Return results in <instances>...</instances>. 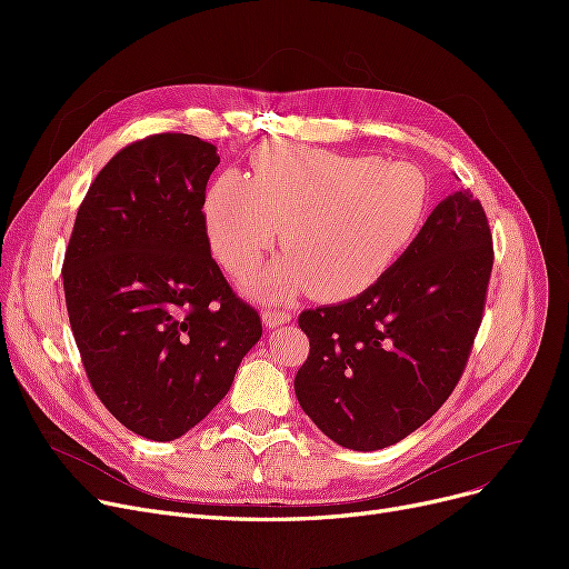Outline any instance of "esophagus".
<instances>
[{
  "label": "esophagus",
  "instance_id": "34e87169",
  "mask_svg": "<svg viewBox=\"0 0 569 569\" xmlns=\"http://www.w3.org/2000/svg\"><path fill=\"white\" fill-rule=\"evenodd\" d=\"M292 320V313L290 311H281V309H272V307H267L264 311H262V322L267 325V327H279V325H286V322H290Z\"/></svg>",
  "mask_w": 569,
  "mask_h": 569
}]
</instances>
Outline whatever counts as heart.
Masks as SVG:
<instances>
[{"instance_id": "heart-1", "label": "heart", "mask_w": 569, "mask_h": 569, "mask_svg": "<svg viewBox=\"0 0 569 569\" xmlns=\"http://www.w3.org/2000/svg\"><path fill=\"white\" fill-rule=\"evenodd\" d=\"M429 189L410 163L277 144L251 177L226 170L204 196L209 247L228 274L251 277L283 226L288 251L256 290L288 300L305 288L343 300L373 286L408 249Z\"/></svg>"}]
</instances>
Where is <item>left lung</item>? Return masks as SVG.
I'll use <instances>...</instances> for the list:
<instances>
[{
	"instance_id": "left-lung-1",
	"label": "left lung",
	"mask_w": 569,
	"mask_h": 569,
	"mask_svg": "<svg viewBox=\"0 0 569 569\" xmlns=\"http://www.w3.org/2000/svg\"><path fill=\"white\" fill-rule=\"evenodd\" d=\"M493 239L480 200L447 196L365 292L300 313L309 357L295 395L348 450L390 447L450 399L482 325Z\"/></svg>"
}]
</instances>
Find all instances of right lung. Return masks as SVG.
I'll return each instance as SVG.
<instances>
[{"label":"right lung","mask_w":569,"mask_h":569,"mask_svg":"<svg viewBox=\"0 0 569 569\" xmlns=\"http://www.w3.org/2000/svg\"><path fill=\"white\" fill-rule=\"evenodd\" d=\"M217 147L154 133L103 166L64 256L76 346L101 403L129 431L174 440L230 390L262 322L209 253L207 179Z\"/></svg>","instance_id":"add662e5"}]
</instances>
